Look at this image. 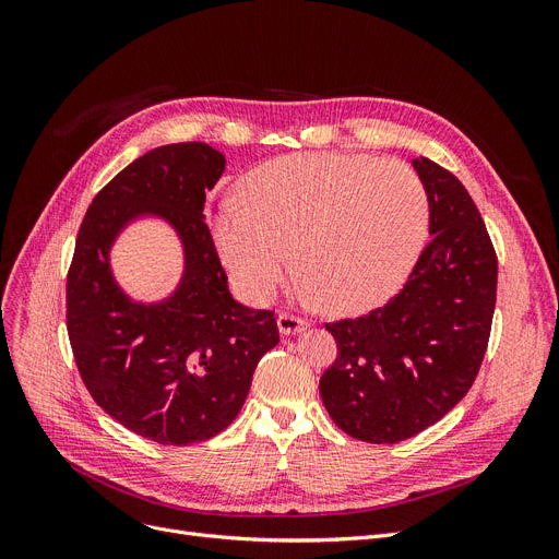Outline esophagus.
<instances>
[{
  "mask_svg": "<svg viewBox=\"0 0 559 559\" xmlns=\"http://www.w3.org/2000/svg\"><path fill=\"white\" fill-rule=\"evenodd\" d=\"M276 324H278L281 335H297V333H304L308 329V321L306 319L295 317V314H289V312H281L276 317Z\"/></svg>",
  "mask_w": 559,
  "mask_h": 559,
  "instance_id": "34e87169",
  "label": "esophagus"
}]
</instances>
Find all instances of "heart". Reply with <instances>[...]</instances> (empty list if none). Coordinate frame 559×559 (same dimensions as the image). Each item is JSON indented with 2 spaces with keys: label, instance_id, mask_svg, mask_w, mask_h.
Here are the masks:
<instances>
[{
  "label": "heart",
  "instance_id": "b5f03b06",
  "mask_svg": "<svg viewBox=\"0 0 559 559\" xmlns=\"http://www.w3.org/2000/svg\"><path fill=\"white\" fill-rule=\"evenodd\" d=\"M211 219L215 251L247 301L264 304L295 270L319 304L360 314L388 304L426 247L430 201L403 160L319 152L272 160Z\"/></svg>",
  "mask_w": 559,
  "mask_h": 559
}]
</instances>
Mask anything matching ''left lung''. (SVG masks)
<instances>
[{
	"mask_svg": "<svg viewBox=\"0 0 559 559\" xmlns=\"http://www.w3.org/2000/svg\"><path fill=\"white\" fill-rule=\"evenodd\" d=\"M430 242L394 299L326 324L337 358L319 380L331 419L369 444H396L437 424L474 385L496 306L498 260L474 199L419 156Z\"/></svg>",
	"mask_w": 559,
	"mask_h": 559,
	"instance_id": "left-lung-1",
	"label": "left lung"
}]
</instances>
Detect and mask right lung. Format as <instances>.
I'll return each instance as SVG.
<instances>
[{
    "label": "right lung",
    "instance_id": "add662e5",
    "mask_svg": "<svg viewBox=\"0 0 559 559\" xmlns=\"http://www.w3.org/2000/svg\"><path fill=\"white\" fill-rule=\"evenodd\" d=\"M226 158L205 142L163 144L124 167L87 209L68 272V335L97 405L131 432L188 447L222 432L245 405L260 358L278 344L274 312L235 301L205 226V192ZM142 216L169 223L185 274L167 300H131L109 249Z\"/></svg>",
    "mask_w": 559,
    "mask_h": 559
}]
</instances>
